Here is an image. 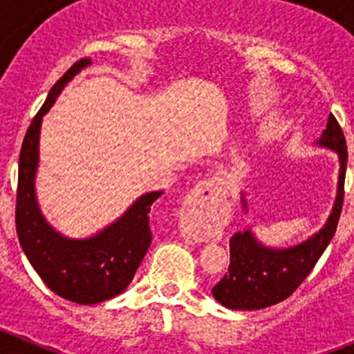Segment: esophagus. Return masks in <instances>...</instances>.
Instances as JSON below:
<instances>
[{"mask_svg": "<svg viewBox=\"0 0 354 354\" xmlns=\"http://www.w3.org/2000/svg\"><path fill=\"white\" fill-rule=\"evenodd\" d=\"M221 198V187L214 180H200L184 200V212L192 216H205L218 205Z\"/></svg>", "mask_w": 354, "mask_h": 354, "instance_id": "34e87169", "label": "esophagus"}]
</instances>
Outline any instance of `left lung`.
<instances>
[{
	"label": "left lung",
	"instance_id": "obj_1",
	"mask_svg": "<svg viewBox=\"0 0 354 354\" xmlns=\"http://www.w3.org/2000/svg\"><path fill=\"white\" fill-rule=\"evenodd\" d=\"M319 145L335 150L340 158L339 193L330 220L314 237L287 250H271L259 245L250 230L232 236L228 243L230 246L228 271L212 287V296L227 308L259 310L289 298L310 274L326 246L330 245V241L335 236L344 204L348 145L342 127L333 115L328 118L326 131L319 140Z\"/></svg>",
	"mask_w": 354,
	"mask_h": 354
}]
</instances>
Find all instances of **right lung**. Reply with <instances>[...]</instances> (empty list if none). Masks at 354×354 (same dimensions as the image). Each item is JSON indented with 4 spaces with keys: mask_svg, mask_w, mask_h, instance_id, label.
Wrapping results in <instances>:
<instances>
[{
    "mask_svg": "<svg viewBox=\"0 0 354 354\" xmlns=\"http://www.w3.org/2000/svg\"><path fill=\"white\" fill-rule=\"evenodd\" d=\"M90 58L72 65L49 92L24 134L19 154L15 228L28 261L42 282L68 301L93 305L111 299L126 290L142 264L152 241L149 227L150 205L162 192L147 193L133 204L120 220L90 239L72 241L56 234L42 218L33 192L39 161V131L42 115L74 74L86 67Z\"/></svg>",
    "mask_w": 354,
    "mask_h": 354,
    "instance_id": "add662e5",
    "label": "right lung"
}]
</instances>
